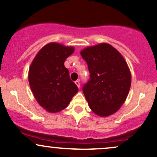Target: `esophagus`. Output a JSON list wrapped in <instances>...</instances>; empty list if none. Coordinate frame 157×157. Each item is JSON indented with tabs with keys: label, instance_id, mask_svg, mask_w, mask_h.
Returning a JSON list of instances; mask_svg holds the SVG:
<instances>
[{
	"label": "esophagus",
	"instance_id": "1",
	"mask_svg": "<svg viewBox=\"0 0 157 157\" xmlns=\"http://www.w3.org/2000/svg\"><path fill=\"white\" fill-rule=\"evenodd\" d=\"M75 84H76V86H78V88L80 87V82H79V81H75Z\"/></svg>",
	"mask_w": 157,
	"mask_h": 157
}]
</instances>
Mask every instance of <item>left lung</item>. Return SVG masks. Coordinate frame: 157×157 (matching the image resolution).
Instances as JSON below:
<instances>
[{"label": "left lung", "mask_w": 157, "mask_h": 157, "mask_svg": "<svg viewBox=\"0 0 157 157\" xmlns=\"http://www.w3.org/2000/svg\"><path fill=\"white\" fill-rule=\"evenodd\" d=\"M80 54L90 73L82 88L90 109L102 117L112 115L128 95L131 86L128 65L122 55L106 43L85 48Z\"/></svg>", "instance_id": "8db88e82"}]
</instances>
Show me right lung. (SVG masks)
I'll list each match as a JSON object with an SVG mask.
<instances>
[{
    "mask_svg": "<svg viewBox=\"0 0 157 157\" xmlns=\"http://www.w3.org/2000/svg\"><path fill=\"white\" fill-rule=\"evenodd\" d=\"M73 52L72 46L49 43L38 52L29 68L28 81L35 98L50 113L65 109L78 91L64 65Z\"/></svg>",
    "mask_w": 157,
    "mask_h": 157,
    "instance_id": "1",
    "label": "right lung"
}]
</instances>
